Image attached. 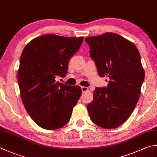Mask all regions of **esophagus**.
Listing matches in <instances>:
<instances>
[{"label": "esophagus", "instance_id": "obj_1", "mask_svg": "<svg viewBox=\"0 0 157 157\" xmlns=\"http://www.w3.org/2000/svg\"><path fill=\"white\" fill-rule=\"evenodd\" d=\"M81 88H82V91L83 92V93H84V92L87 91L88 90V87H86V86H82Z\"/></svg>", "mask_w": 157, "mask_h": 157}]
</instances>
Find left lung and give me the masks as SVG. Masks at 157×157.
Masks as SVG:
<instances>
[{
	"label": "left lung",
	"instance_id": "1",
	"mask_svg": "<svg viewBox=\"0 0 157 157\" xmlns=\"http://www.w3.org/2000/svg\"><path fill=\"white\" fill-rule=\"evenodd\" d=\"M100 77H108L107 86L96 88L88 104L95 124L115 128L133 112L139 99L145 73L140 52L133 43L117 34L106 33L85 39Z\"/></svg>",
	"mask_w": 157,
	"mask_h": 157
}]
</instances>
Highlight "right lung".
Listing matches in <instances>:
<instances>
[{"label":"right lung","instance_id":"right-lung-1","mask_svg":"<svg viewBox=\"0 0 157 157\" xmlns=\"http://www.w3.org/2000/svg\"><path fill=\"white\" fill-rule=\"evenodd\" d=\"M84 37L44 35L30 41L21 53L18 85L27 112L36 124L48 130L63 127L69 121L81 96L79 86L56 82L67 73L70 58Z\"/></svg>","mask_w":157,"mask_h":157}]
</instances>
